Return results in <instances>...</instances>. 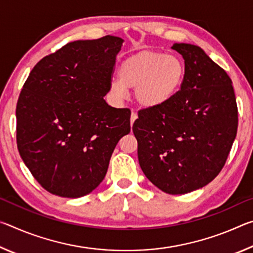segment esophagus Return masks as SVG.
Wrapping results in <instances>:
<instances>
[{"label": "esophagus", "instance_id": "esophagus-1", "mask_svg": "<svg viewBox=\"0 0 253 253\" xmlns=\"http://www.w3.org/2000/svg\"><path fill=\"white\" fill-rule=\"evenodd\" d=\"M137 119V113H135V111H131V116H130V125H132L134 124V122Z\"/></svg>", "mask_w": 253, "mask_h": 253}]
</instances>
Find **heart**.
Instances as JSON below:
<instances>
[{
	"label": "heart",
	"mask_w": 253,
	"mask_h": 253,
	"mask_svg": "<svg viewBox=\"0 0 253 253\" xmlns=\"http://www.w3.org/2000/svg\"><path fill=\"white\" fill-rule=\"evenodd\" d=\"M184 78L185 67L178 58L146 50L124 60L119 79L111 80L110 91L123 99L128 88L135 89V98L140 106L155 108L176 95Z\"/></svg>",
	"instance_id": "b5f03b06"
}]
</instances>
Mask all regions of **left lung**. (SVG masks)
I'll use <instances>...</instances> for the list:
<instances>
[{"label":"left lung","mask_w":253,"mask_h":253,"mask_svg":"<svg viewBox=\"0 0 253 253\" xmlns=\"http://www.w3.org/2000/svg\"><path fill=\"white\" fill-rule=\"evenodd\" d=\"M185 78L172 99L138 111L132 131L140 169L169 194H185L215 178L238 129V106L228 74L199 46L175 43Z\"/></svg>","instance_id":"8db88e82"}]
</instances>
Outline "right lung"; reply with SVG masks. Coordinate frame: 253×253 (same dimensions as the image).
I'll return each mask as SVG.
<instances>
[{
  "instance_id": "right-lung-1",
  "label": "right lung",
  "mask_w": 253,
  "mask_h": 253,
  "mask_svg": "<svg viewBox=\"0 0 253 253\" xmlns=\"http://www.w3.org/2000/svg\"><path fill=\"white\" fill-rule=\"evenodd\" d=\"M123 39L69 42L34 66L16 105L21 157L50 193L89 194L105 178L118 140L130 131V110L114 108L110 90Z\"/></svg>"
}]
</instances>
